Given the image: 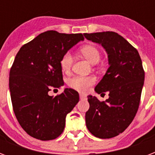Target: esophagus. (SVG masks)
I'll list each match as a JSON object with an SVG mask.
<instances>
[{
	"label": "esophagus",
	"mask_w": 155,
	"mask_h": 155,
	"mask_svg": "<svg viewBox=\"0 0 155 155\" xmlns=\"http://www.w3.org/2000/svg\"><path fill=\"white\" fill-rule=\"evenodd\" d=\"M80 100H85V99H86V98H87V97H86L85 95L80 94Z\"/></svg>",
	"instance_id": "obj_1"
}]
</instances>
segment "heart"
I'll use <instances>...</instances> for the list:
<instances>
[{"instance_id": "obj_1", "label": "heart", "mask_w": 155, "mask_h": 155, "mask_svg": "<svg viewBox=\"0 0 155 155\" xmlns=\"http://www.w3.org/2000/svg\"><path fill=\"white\" fill-rule=\"evenodd\" d=\"M80 51L83 55L92 64L97 63L101 58V53L99 50L93 46H90V45L84 46L81 48ZM73 61H74V58H73L72 54L70 51L66 52L60 61V66L63 71L68 72L71 70L73 64ZM95 82H96V78L93 76H75L69 80L68 84H69V86L72 87L73 89L80 92H85L91 85L94 84Z\"/></svg>"}]
</instances>
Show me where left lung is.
Wrapping results in <instances>:
<instances>
[{
  "mask_svg": "<svg viewBox=\"0 0 155 155\" xmlns=\"http://www.w3.org/2000/svg\"><path fill=\"white\" fill-rule=\"evenodd\" d=\"M89 41L101 44L108 54L109 68L95 87L100 94L108 92V99L101 102L87 96L89 109L85 114L87 130L99 138H111L132 122L138 109L145 72L137 50L117 33L84 34Z\"/></svg>",
  "mask_w": 155,
  "mask_h": 155,
  "instance_id": "1",
  "label": "left lung"
}]
</instances>
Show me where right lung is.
Returning a JSON list of instances; mask_svg holds the SVG:
<instances>
[{
    "label": "right lung",
    "mask_w": 155,
    "mask_h": 155,
    "mask_svg": "<svg viewBox=\"0 0 155 155\" xmlns=\"http://www.w3.org/2000/svg\"><path fill=\"white\" fill-rule=\"evenodd\" d=\"M84 38L82 34L49 30L21 47L9 72V91L18 122L31 137L48 141L58 137L66 117L79 102V93L65 88L51 97L52 87L63 86L60 61L66 52Z\"/></svg>",
    "instance_id": "1"
}]
</instances>
